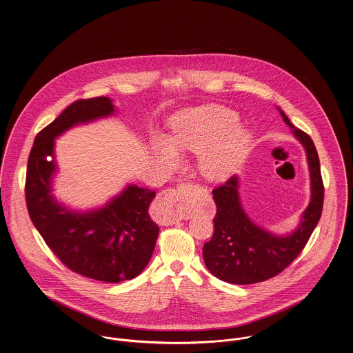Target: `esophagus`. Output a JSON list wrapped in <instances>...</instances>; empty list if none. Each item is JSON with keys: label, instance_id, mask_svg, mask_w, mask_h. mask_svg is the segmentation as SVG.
Returning <instances> with one entry per match:
<instances>
[{"label": "esophagus", "instance_id": "1", "mask_svg": "<svg viewBox=\"0 0 353 353\" xmlns=\"http://www.w3.org/2000/svg\"><path fill=\"white\" fill-rule=\"evenodd\" d=\"M183 190L170 187L159 194L158 218L162 223H175L188 215V208L183 202Z\"/></svg>", "mask_w": 353, "mask_h": 353}]
</instances>
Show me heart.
Segmentation results:
<instances>
[{
	"label": "heart",
	"instance_id": "obj_1",
	"mask_svg": "<svg viewBox=\"0 0 353 353\" xmlns=\"http://www.w3.org/2000/svg\"><path fill=\"white\" fill-rule=\"evenodd\" d=\"M238 114L224 106H205L181 112L171 122L170 137L157 135L152 150L163 166L176 168V150L199 152V168L205 178L221 181L230 176L244 159L250 146V132L234 125Z\"/></svg>",
	"mask_w": 353,
	"mask_h": 353
}]
</instances>
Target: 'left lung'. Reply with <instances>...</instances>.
Returning a JSON list of instances; mask_svg holds the SVG:
<instances>
[{
    "label": "left lung",
    "instance_id": "left-lung-1",
    "mask_svg": "<svg viewBox=\"0 0 353 353\" xmlns=\"http://www.w3.org/2000/svg\"><path fill=\"white\" fill-rule=\"evenodd\" d=\"M279 112L307 151L312 190L311 203L305 208L295 232L276 236L248 219L241 208L235 175L224 185L215 187L212 195L216 215L212 238L204 243V264L214 276L227 283L254 284L279 275L303 251L321 216L324 185L314 141L307 132L296 129L280 109Z\"/></svg>",
    "mask_w": 353,
    "mask_h": 353
}]
</instances>
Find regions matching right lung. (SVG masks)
Listing matches in <instances>:
<instances>
[{
  "label": "right lung",
  "instance_id": "1",
  "mask_svg": "<svg viewBox=\"0 0 353 353\" xmlns=\"http://www.w3.org/2000/svg\"><path fill=\"white\" fill-rule=\"evenodd\" d=\"M112 112L108 97L78 99L39 131L28 159L25 196L32 222L63 265L86 278L119 283L138 276L151 259L159 227L149 207L157 192L131 185L88 214L66 210L50 195L54 139L77 123Z\"/></svg>",
  "mask_w": 353,
  "mask_h": 353
}]
</instances>
